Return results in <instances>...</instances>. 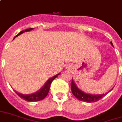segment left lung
<instances>
[{
	"label": "left lung",
	"mask_w": 122,
	"mask_h": 122,
	"mask_svg": "<svg viewBox=\"0 0 122 122\" xmlns=\"http://www.w3.org/2000/svg\"><path fill=\"white\" fill-rule=\"evenodd\" d=\"M111 44L112 45V42H111ZM71 91H72V93L73 94V95L75 96L77 99H78L80 101H84L86 102H97L98 100H99L100 98H103V97H105L106 94H103V95H90V94H87V93H85L82 91L80 90L78 88L77 86H76V84L74 82L73 80L71 81ZM111 89V90H112ZM111 90H110L109 91H111ZM107 92V93H108Z\"/></svg>",
	"instance_id": "left-lung-1"
}]
</instances>
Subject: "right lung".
I'll use <instances>...</instances> for the list:
<instances>
[{"label": "right lung", "instance_id": "right-lung-1", "mask_svg": "<svg viewBox=\"0 0 122 122\" xmlns=\"http://www.w3.org/2000/svg\"><path fill=\"white\" fill-rule=\"evenodd\" d=\"M33 30V28H30V29H27L25 30H23L22 31H20L19 33L17 35H16V36H19L21 34H22L23 33L26 31H30L31 30ZM15 36V37H16ZM15 37L14 38H15ZM58 75H59V74L54 76L53 77L51 78H49L48 80L47 81V82L45 84V85L43 86L42 88L40 89V90L38 91L37 92H35L33 94H31V95H22V94H20L19 92H16V91H15V92H16L17 95H19V97H20L22 99L25 100V101L27 102H37V101H40V100H43L44 98L46 97L47 95H48V92H49V88H50V86H51V82H53V80H55L56 78L57 77Z\"/></svg>", "mask_w": 122, "mask_h": 122}]
</instances>
